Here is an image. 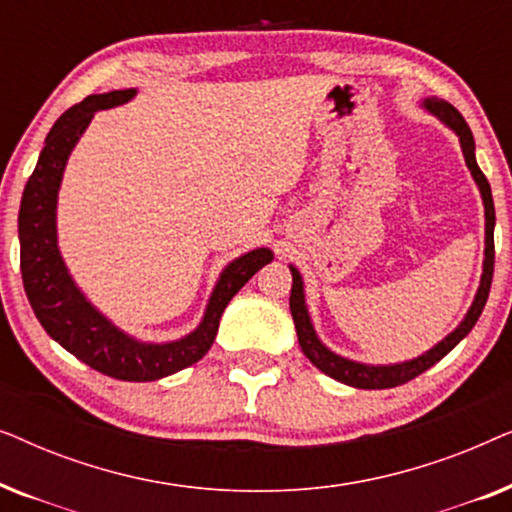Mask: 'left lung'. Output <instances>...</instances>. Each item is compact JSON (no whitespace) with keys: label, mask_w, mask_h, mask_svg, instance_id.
<instances>
[{"label":"left lung","mask_w":512,"mask_h":512,"mask_svg":"<svg viewBox=\"0 0 512 512\" xmlns=\"http://www.w3.org/2000/svg\"><path fill=\"white\" fill-rule=\"evenodd\" d=\"M422 107L429 111L431 116H436L440 123L447 125V128H450L454 135L459 137L461 151H464L466 167L471 170V177H473L475 184H478L482 205H485V261H482L480 286H478V291H475L473 303H471V307H468L466 317L461 319V324L454 328L450 335H445V338L440 340L438 345H433L429 352L419 354L410 361L387 363V366H373V363H361V361L345 359V356L335 354L333 349H328L324 342L319 340V335H317V331H314V324L310 319V310H307V303H305L303 277H300L296 265H289L291 277H293L289 307H291L293 324H296L300 349H303V354L314 363V366L321 370V373H326L328 377H333V380H338L342 384H349V387H354V389H391V387H398V384L415 380V377L422 375L424 370L436 366V363L443 359V356L450 354L452 349L457 347L468 333H471L475 321H478L482 310H485L489 289H492L496 214H494L492 188H489V181L478 167V160H475L473 132H471V128H468V123L464 121V116H461L450 102L438 100V97H426V100L422 102Z\"/></svg>","instance_id":"8db88e82"}]
</instances>
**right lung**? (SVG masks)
<instances>
[{"instance_id": "1", "label": "right lung", "mask_w": 512, "mask_h": 512, "mask_svg": "<svg viewBox=\"0 0 512 512\" xmlns=\"http://www.w3.org/2000/svg\"><path fill=\"white\" fill-rule=\"evenodd\" d=\"M137 88L90 95L62 114L46 135L37 167L27 179L18 212L20 272L39 324L51 338L95 368L123 382H153L193 366L209 352L230 298L272 261L270 249H251L221 270L200 324L172 342H144L97 310L69 275L58 247V193L67 160L95 111L130 102Z\"/></svg>"}]
</instances>
